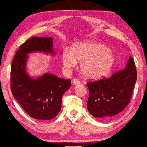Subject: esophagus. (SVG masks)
<instances>
[{"label": "esophagus", "instance_id": "1", "mask_svg": "<svg viewBox=\"0 0 147 147\" xmlns=\"http://www.w3.org/2000/svg\"><path fill=\"white\" fill-rule=\"evenodd\" d=\"M73 83L74 84V85H78V84H80V81L78 79L74 78V79H73Z\"/></svg>", "mask_w": 147, "mask_h": 147}]
</instances>
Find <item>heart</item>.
I'll list each match as a JSON object with an SVG mask.
<instances>
[{
  "mask_svg": "<svg viewBox=\"0 0 147 147\" xmlns=\"http://www.w3.org/2000/svg\"><path fill=\"white\" fill-rule=\"evenodd\" d=\"M77 59L81 60L80 69L88 78H98L109 73L115 64V58L108 47L93 41L75 45L72 51L65 49L61 61L66 70L73 67Z\"/></svg>",
  "mask_w": 147,
  "mask_h": 147,
  "instance_id": "heart-1",
  "label": "heart"
}]
</instances>
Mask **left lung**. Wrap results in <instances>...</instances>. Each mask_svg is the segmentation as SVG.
Segmentation results:
<instances>
[{
    "mask_svg": "<svg viewBox=\"0 0 147 147\" xmlns=\"http://www.w3.org/2000/svg\"><path fill=\"white\" fill-rule=\"evenodd\" d=\"M135 62L130 56L126 68L109 78L87 83L89 95L87 107L94 117L109 119L121 112L130 102L137 80Z\"/></svg>",
    "mask_w": 147,
    "mask_h": 147,
    "instance_id": "left-lung-1",
    "label": "left lung"
}]
</instances>
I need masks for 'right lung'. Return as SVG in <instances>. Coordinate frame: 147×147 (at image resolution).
<instances>
[{
  "instance_id": "add662e5",
  "label": "right lung",
  "mask_w": 147,
  "mask_h": 147,
  "mask_svg": "<svg viewBox=\"0 0 147 147\" xmlns=\"http://www.w3.org/2000/svg\"><path fill=\"white\" fill-rule=\"evenodd\" d=\"M36 51L54 54L53 38L32 37L20 46L11 66V91L29 116L39 120H50L60 111L62 96L71 87V80L49 73L37 79L28 76L26 72L27 54Z\"/></svg>"
}]
</instances>
